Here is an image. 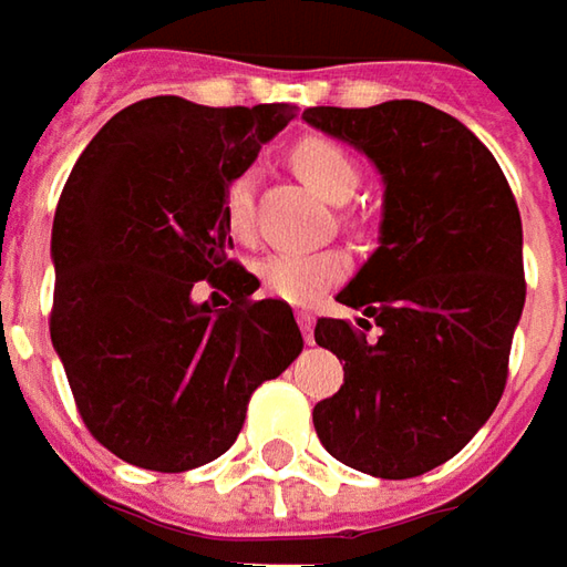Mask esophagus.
<instances>
[{
    "label": "esophagus",
    "instance_id": "1",
    "mask_svg": "<svg viewBox=\"0 0 567 567\" xmlns=\"http://www.w3.org/2000/svg\"><path fill=\"white\" fill-rule=\"evenodd\" d=\"M296 321H299V328H302V334H306V340L312 343V331H316V316L312 312H296Z\"/></svg>",
    "mask_w": 567,
    "mask_h": 567
}]
</instances>
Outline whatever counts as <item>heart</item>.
Segmentation results:
<instances>
[{"instance_id": "b5f03b06", "label": "heart", "mask_w": 567, "mask_h": 567, "mask_svg": "<svg viewBox=\"0 0 567 567\" xmlns=\"http://www.w3.org/2000/svg\"><path fill=\"white\" fill-rule=\"evenodd\" d=\"M293 166L328 202H347L360 183L357 164L331 138H302L293 147ZM224 217H227L233 239L249 243L255 236V192H251L249 173L236 176L227 186ZM347 268L350 261L338 249H277L258 261V277H261V287L277 299L293 302V306H309L328 287L343 280Z\"/></svg>"}]
</instances>
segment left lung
<instances>
[{
    "instance_id": "1",
    "label": "left lung",
    "mask_w": 567,
    "mask_h": 567,
    "mask_svg": "<svg viewBox=\"0 0 567 567\" xmlns=\"http://www.w3.org/2000/svg\"><path fill=\"white\" fill-rule=\"evenodd\" d=\"M312 128L379 169V249L338 293L362 318H318L316 343L343 384L312 410L347 467L410 480L486 425L524 312V229L508 179L464 122L420 100L312 106ZM375 323L379 339H365Z\"/></svg>"
}]
</instances>
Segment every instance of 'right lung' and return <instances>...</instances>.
Segmentation results:
<instances>
[{"label": "right lung", "instance_id": "1", "mask_svg": "<svg viewBox=\"0 0 567 567\" xmlns=\"http://www.w3.org/2000/svg\"><path fill=\"white\" fill-rule=\"evenodd\" d=\"M296 116L290 103L125 106L78 157L55 207L50 338L100 445L157 473L220 457L251 391L302 350L284 299L229 261L227 186ZM205 279L227 310L194 299Z\"/></svg>", "mask_w": 567, "mask_h": 567}]
</instances>
